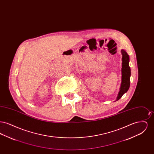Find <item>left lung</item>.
<instances>
[{"label": "left lung", "instance_id": "8db88e82", "mask_svg": "<svg viewBox=\"0 0 154 154\" xmlns=\"http://www.w3.org/2000/svg\"><path fill=\"white\" fill-rule=\"evenodd\" d=\"M122 57V69H121V83L119 91L118 92L116 101L118 100L125 94L130 87V78L131 75V68L129 65V56L124 50H121Z\"/></svg>", "mask_w": 154, "mask_h": 154}]
</instances>
